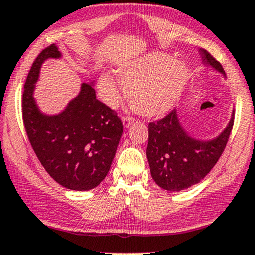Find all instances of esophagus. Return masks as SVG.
Listing matches in <instances>:
<instances>
[{
    "label": "esophagus",
    "instance_id": "esophagus-1",
    "mask_svg": "<svg viewBox=\"0 0 255 255\" xmlns=\"http://www.w3.org/2000/svg\"><path fill=\"white\" fill-rule=\"evenodd\" d=\"M133 121H134V118H131V117H122V122H124V126H125L126 128L129 127V126L133 124Z\"/></svg>",
    "mask_w": 255,
    "mask_h": 255
}]
</instances>
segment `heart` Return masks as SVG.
<instances>
[{
	"label": "heart",
	"mask_w": 255,
	"mask_h": 255,
	"mask_svg": "<svg viewBox=\"0 0 255 255\" xmlns=\"http://www.w3.org/2000/svg\"><path fill=\"white\" fill-rule=\"evenodd\" d=\"M117 73L125 85L127 100L145 117H156L170 110L178 101L186 81L185 66L171 62L170 57L161 53L122 64ZM98 90L107 105H117L120 93L113 77L103 74L98 81Z\"/></svg>",
	"instance_id": "b5f03b06"
}]
</instances>
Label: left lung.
Here are the masks:
<instances>
[{
  "label": "left lung",
  "mask_w": 255,
  "mask_h": 255,
  "mask_svg": "<svg viewBox=\"0 0 255 255\" xmlns=\"http://www.w3.org/2000/svg\"><path fill=\"white\" fill-rule=\"evenodd\" d=\"M201 54L206 64L225 74L222 64L208 51L202 49ZM233 124L234 117L218 137L203 142L188 136L179 125L176 110L149 122L147 157L156 184L168 191H181L201 182L224 152Z\"/></svg>",
  "instance_id": "1"
}]
</instances>
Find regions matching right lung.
<instances>
[{
  "label": "right lung",
  "mask_w": 255,
  "mask_h": 255,
  "mask_svg": "<svg viewBox=\"0 0 255 255\" xmlns=\"http://www.w3.org/2000/svg\"><path fill=\"white\" fill-rule=\"evenodd\" d=\"M58 57V47L51 44L32 63L22 97L23 122L47 174L66 189L91 190L110 171L124 126L117 112L98 100L87 83L63 113L53 117L40 113L32 97L35 83L44 60Z\"/></svg>",
  "instance_id": "add662e5"
}]
</instances>
